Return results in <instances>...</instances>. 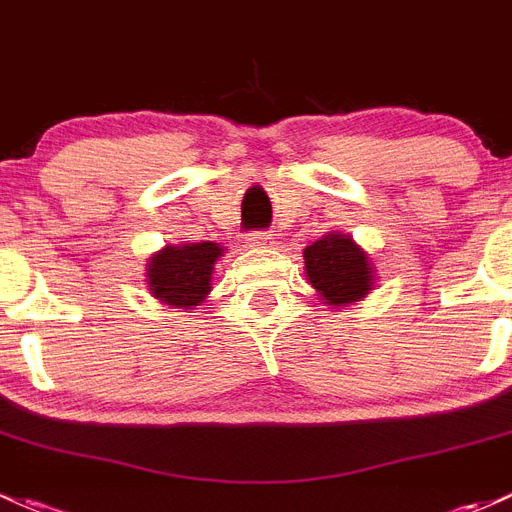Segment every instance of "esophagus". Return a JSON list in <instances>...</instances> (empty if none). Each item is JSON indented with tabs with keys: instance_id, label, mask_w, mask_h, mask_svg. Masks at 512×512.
<instances>
[{
	"instance_id": "34e87169",
	"label": "esophagus",
	"mask_w": 512,
	"mask_h": 512,
	"mask_svg": "<svg viewBox=\"0 0 512 512\" xmlns=\"http://www.w3.org/2000/svg\"><path fill=\"white\" fill-rule=\"evenodd\" d=\"M247 243H250L252 247L269 245L272 243V235H269L267 230H252V233H247Z\"/></svg>"
}]
</instances>
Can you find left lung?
<instances>
[{"label": "left lung", "instance_id": "obj_1", "mask_svg": "<svg viewBox=\"0 0 512 512\" xmlns=\"http://www.w3.org/2000/svg\"><path fill=\"white\" fill-rule=\"evenodd\" d=\"M306 277L328 306L364 299L374 286V267L350 235L330 233L303 250Z\"/></svg>", "mask_w": 512, "mask_h": 512}]
</instances>
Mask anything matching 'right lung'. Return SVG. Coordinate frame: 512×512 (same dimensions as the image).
Wrapping results in <instances>:
<instances>
[{"label":"right lung","mask_w":512,"mask_h":512,"mask_svg":"<svg viewBox=\"0 0 512 512\" xmlns=\"http://www.w3.org/2000/svg\"><path fill=\"white\" fill-rule=\"evenodd\" d=\"M221 252L218 243L167 245L148 262L150 294L174 308L199 306L211 291V272Z\"/></svg>","instance_id":"right-lung-1"}]
</instances>
